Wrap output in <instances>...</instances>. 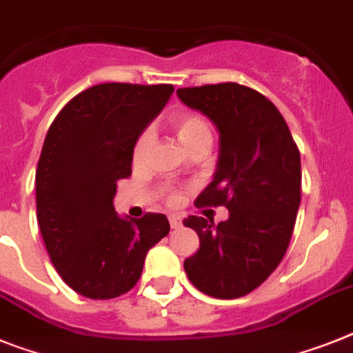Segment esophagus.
<instances>
[{
	"instance_id": "1",
	"label": "esophagus",
	"mask_w": 353,
	"mask_h": 353,
	"mask_svg": "<svg viewBox=\"0 0 353 353\" xmlns=\"http://www.w3.org/2000/svg\"><path fill=\"white\" fill-rule=\"evenodd\" d=\"M168 221H170V228H174V230H177V228L183 226L181 219L177 217V215H170V217H168Z\"/></svg>"
}]
</instances>
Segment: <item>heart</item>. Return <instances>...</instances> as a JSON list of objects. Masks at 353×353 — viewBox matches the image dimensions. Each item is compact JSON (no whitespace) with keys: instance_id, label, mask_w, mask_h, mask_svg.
Segmentation results:
<instances>
[{"instance_id":"heart-1","label":"heart","mask_w":353,"mask_h":353,"mask_svg":"<svg viewBox=\"0 0 353 353\" xmlns=\"http://www.w3.org/2000/svg\"><path fill=\"white\" fill-rule=\"evenodd\" d=\"M170 125L176 138L179 140V143L186 149V152H190L197 145L212 143V129H210L208 121L204 120L203 117H199V114H195V112H181V114H176L170 120ZM150 145H152V132L143 131L138 136L134 149H132V161L136 165H140V163L145 161ZM177 201H179V197L176 194L168 195V203L174 204Z\"/></svg>"}]
</instances>
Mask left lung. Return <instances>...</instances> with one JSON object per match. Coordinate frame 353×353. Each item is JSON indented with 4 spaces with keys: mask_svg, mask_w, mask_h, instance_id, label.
I'll return each mask as SVG.
<instances>
[{
    "mask_svg": "<svg viewBox=\"0 0 353 353\" xmlns=\"http://www.w3.org/2000/svg\"><path fill=\"white\" fill-rule=\"evenodd\" d=\"M177 97L219 131L213 181L195 206H226L228 221L190 215L199 250L185 260L188 280L204 294L233 300L262 285L282 262L301 203L300 150L274 103L235 84L181 88Z\"/></svg>",
    "mask_w": 353,
    "mask_h": 353,
    "instance_id": "8db88e82",
    "label": "left lung"
}]
</instances>
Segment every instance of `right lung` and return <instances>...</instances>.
Instances as JSON below:
<instances>
[{
  "label": "right lung",
  "instance_id": "add662e5",
  "mask_svg": "<svg viewBox=\"0 0 353 353\" xmlns=\"http://www.w3.org/2000/svg\"><path fill=\"white\" fill-rule=\"evenodd\" d=\"M172 84L109 82L71 99L50 125L35 172L37 222L53 268L79 294L111 300L140 280L147 251L170 232L163 213L120 217L117 183L165 108Z\"/></svg>",
  "mask_w": 353,
  "mask_h": 353
}]
</instances>
